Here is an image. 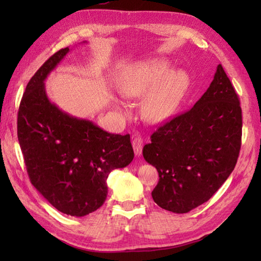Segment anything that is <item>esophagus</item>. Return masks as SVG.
Wrapping results in <instances>:
<instances>
[{
    "label": "esophagus",
    "instance_id": "1",
    "mask_svg": "<svg viewBox=\"0 0 261 261\" xmlns=\"http://www.w3.org/2000/svg\"><path fill=\"white\" fill-rule=\"evenodd\" d=\"M132 147H134V150L137 157H139L142 151V147H143V139L140 136H136L132 140Z\"/></svg>",
    "mask_w": 261,
    "mask_h": 261
}]
</instances>
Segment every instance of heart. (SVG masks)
Wrapping results in <instances>:
<instances>
[{
  "label": "heart",
  "instance_id": "b5f03b06",
  "mask_svg": "<svg viewBox=\"0 0 261 261\" xmlns=\"http://www.w3.org/2000/svg\"><path fill=\"white\" fill-rule=\"evenodd\" d=\"M188 84L181 70H171L162 59L137 63L122 75L119 91L127 98L141 97V114L151 123H159L175 113ZM119 108H121V105Z\"/></svg>",
  "mask_w": 261,
  "mask_h": 261
}]
</instances>
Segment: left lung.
<instances>
[{"label":"left lung","instance_id":"obj_1","mask_svg":"<svg viewBox=\"0 0 261 261\" xmlns=\"http://www.w3.org/2000/svg\"><path fill=\"white\" fill-rule=\"evenodd\" d=\"M242 135L240 102L223 67L187 112L159 126L143 158L156 167L154 203L174 213H187L214 195L234 169Z\"/></svg>","mask_w":261,"mask_h":261}]
</instances>
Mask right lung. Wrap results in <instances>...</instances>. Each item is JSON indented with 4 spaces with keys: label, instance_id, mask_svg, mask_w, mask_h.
<instances>
[{
    "label": "right lung",
    "instance_id": "obj_1",
    "mask_svg": "<svg viewBox=\"0 0 261 261\" xmlns=\"http://www.w3.org/2000/svg\"><path fill=\"white\" fill-rule=\"evenodd\" d=\"M85 43V42H84ZM70 49H60L28 83L18 113V139L36 190L60 212L84 216L103 205L107 179L135 157L130 135L109 134L49 99L45 81Z\"/></svg>",
    "mask_w": 261,
    "mask_h": 261
}]
</instances>
